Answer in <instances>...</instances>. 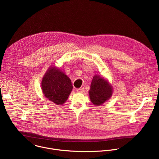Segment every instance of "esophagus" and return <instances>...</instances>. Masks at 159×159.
Segmentation results:
<instances>
[{
	"label": "esophagus",
	"instance_id": "1",
	"mask_svg": "<svg viewBox=\"0 0 159 159\" xmlns=\"http://www.w3.org/2000/svg\"><path fill=\"white\" fill-rule=\"evenodd\" d=\"M84 90V88H79L77 89V93H83Z\"/></svg>",
	"mask_w": 159,
	"mask_h": 159
}]
</instances>
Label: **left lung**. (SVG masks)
<instances>
[{
    "label": "left lung",
    "mask_w": 159,
    "mask_h": 159,
    "mask_svg": "<svg viewBox=\"0 0 159 159\" xmlns=\"http://www.w3.org/2000/svg\"><path fill=\"white\" fill-rule=\"evenodd\" d=\"M112 89L109 84L104 79L98 75H95L90 85L89 96L91 102L96 106H99L112 96Z\"/></svg>",
    "instance_id": "obj_1"
}]
</instances>
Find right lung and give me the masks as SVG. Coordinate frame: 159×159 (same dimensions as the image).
<instances>
[{"mask_svg":"<svg viewBox=\"0 0 159 159\" xmlns=\"http://www.w3.org/2000/svg\"><path fill=\"white\" fill-rule=\"evenodd\" d=\"M45 97L57 105L65 103L73 86L70 79L56 67H51L45 74L41 83Z\"/></svg>","mask_w":159,"mask_h":159,"instance_id":"right-lung-1","label":"right lung"}]
</instances>
